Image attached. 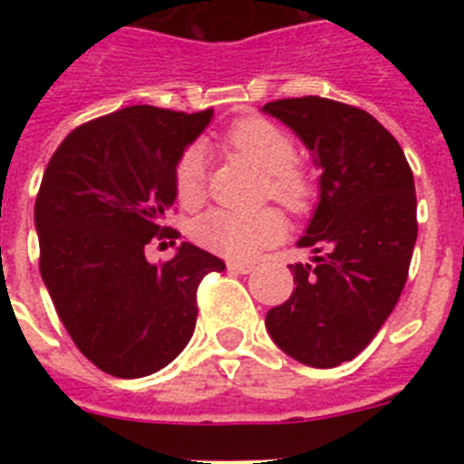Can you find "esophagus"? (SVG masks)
Masks as SVG:
<instances>
[{
    "mask_svg": "<svg viewBox=\"0 0 464 464\" xmlns=\"http://www.w3.org/2000/svg\"><path fill=\"white\" fill-rule=\"evenodd\" d=\"M229 272L237 274H251L253 272V262H241V260H229L227 262Z\"/></svg>",
    "mask_w": 464,
    "mask_h": 464,
    "instance_id": "obj_1",
    "label": "esophagus"
}]
</instances>
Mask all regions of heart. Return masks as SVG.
I'll list each match as a JSON object with an SVG mask.
<instances>
[{
	"label": "heart",
	"mask_w": 464,
	"mask_h": 464,
	"mask_svg": "<svg viewBox=\"0 0 464 464\" xmlns=\"http://www.w3.org/2000/svg\"><path fill=\"white\" fill-rule=\"evenodd\" d=\"M225 146L265 171V197L276 199L288 211H306L314 197L309 171L297 165V143L283 127L265 118H241L225 132ZM174 188L179 202L195 207L207 190V155L199 143L181 153L174 167ZM192 239L208 251L246 260L276 244L285 235V223L276 208L218 207L202 213L190 227Z\"/></svg>",
	"instance_id": "heart-1"
}]
</instances>
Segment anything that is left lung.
<instances>
[{"label": "left lung", "mask_w": 464, "mask_h": 464, "mask_svg": "<svg viewBox=\"0 0 464 464\" xmlns=\"http://www.w3.org/2000/svg\"><path fill=\"white\" fill-rule=\"evenodd\" d=\"M262 109L323 169L321 202L297 241L314 262L288 265L297 288L265 323L290 358L327 370L367 348L404 290L418 237L413 174L397 139L358 106L309 94Z\"/></svg>", "instance_id": "obj_1"}]
</instances>
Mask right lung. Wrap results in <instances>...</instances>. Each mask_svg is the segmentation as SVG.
Returning <instances> with one entry per match:
<instances>
[{
    "label": "right lung",
    "instance_id": "right-lung-1",
    "mask_svg": "<svg viewBox=\"0 0 464 464\" xmlns=\"http://www.w3.org/2000/svg\"><path fill=\"white\" fill-rule=\"evenodd\" d=\"M213 109H127L83 122L48 162L34 204L39 269L81 353L118 379L162 370L190 342L197 288L225 262L192 244L150 265L146 246L174 239V167Z\"/></svg>",
    "mask_w": 464,
    "mask_h": 464
}]
</instances>
